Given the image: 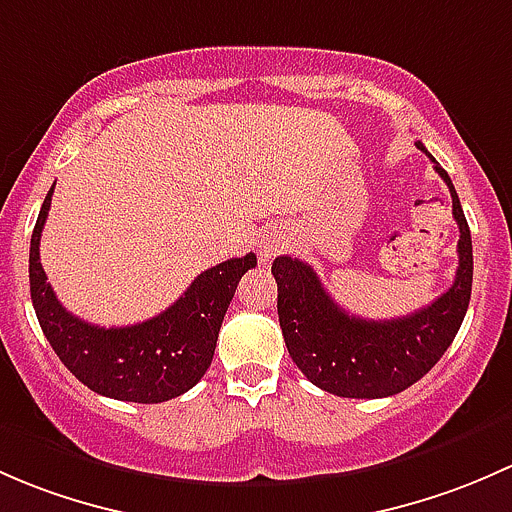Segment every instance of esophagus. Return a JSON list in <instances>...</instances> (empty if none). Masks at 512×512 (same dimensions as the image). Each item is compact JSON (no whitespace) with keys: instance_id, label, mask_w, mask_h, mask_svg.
<instances>
[{"instance_id":"obj_1","label":"esophagus","mask_w":512,"mask_h":512,"mask_svg":"<svg viewBox=\"0 0 512 512\" xmlns=\"http://www.w3.org/2000/svg\"><path fill=\"white\" fill-rule=\"evenodd\" d=\"M283 246H286V236H283L281 231H271V234L263 236L261 244H258V256H261V261H271Z\"/></svg>"}]
</instances>
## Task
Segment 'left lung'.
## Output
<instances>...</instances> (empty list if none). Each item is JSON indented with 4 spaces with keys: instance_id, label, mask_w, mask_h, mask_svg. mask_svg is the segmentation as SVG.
<instances>
[{
    "instance_id": "obj_1",
    "label": "left lung",
    "mask_w": 512,
    "mask_h": 512,
    "mask_svg": "<svg viewBox=\"0 0 512 512\" xmlns=\"http://www.w3.org/2000/svg\"><path fill=\"white\" fill-rule=\"evenodd\" d=\"M421 152L426 147L416 142ZM429 155V152H426ZM439 172L451 192L458 224V268L453 286L407 318L365 320L345 313L330 298L318 273L300 258L278 256L271 273L278 283V323L298 370L325 392L350 399H379L404 392L441 360L468 310L473 283L471 229L451 177Z\"/></svg>"
}]
</instances>
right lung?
I'll return each mask as SVG.
<instances>
[{"instance_id": "right-lung-1", "label": "right lung", "mask_w": 512, "mask_h": 512, "mask_svg": "<svg viewBox=\"0 0 512 512\" xmlns=\"http://www.w3.org/2000/svg\"><path fill=\"white\" fill-rule=\"evenodd\" d=\"M46 194L31 234V303L46 340L59 360L103 397L120 402L157 404L192 389L209 370L226 308L241 276L256 266V256L229 258L207 268L165 313L125 328H100L76 318L56 298L41 268L39 241L51 209Z\"/></svg>"}]
</instances>
